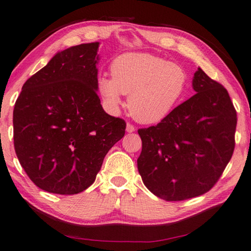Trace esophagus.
Wrapping results in <instances>:
<instances>
[{
	"label": "esophagus",
	"instance_id": "obj_1",
	"mask_svg": "<svg viewBox=\"0 0 251 251\" xmlns=\"http://www.w3.org/2000/svg\"><path fill=\"white\" fill-rule=\"evenodd\" d=\"M135 131V126H133V125H131V124H126V132L127 133H132V132H134Z\"/></svg>",
	"mask_w": 251,
	"mask_h": 251
}]
</instances>
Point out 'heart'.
Listing matches in <instances>:
<instances>
[{
  "label": "heart",
  "instance_id": "b5f03b06",
  "mask_svg": "<svg viewBox=\"0 0 251 251\" xmlns=\"http://www.w3.org/2000/svg\"><path fill=\"white\" fill-rule=\"evenodd\" d=\"M112 76L100 75L97 90L107 109L116 111L124 94L133 118L141 124L160 122L180 104L187 74L178 65L148 53H126L110 66Z\"/></svg>",
  "mask_w": 251,
  "mask_h": 251
}]
</instances>
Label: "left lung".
I'll return each instance as SVG.
<instances>
[{"label":"left lung","mask_w":251,"mask_h":251,"mask_svg":"<svg viewBox=\"0 0 251 251\" xmlns=\"http://www.w3.org/2000/svg\"><path fill=\"white\" fill-rule=\"evenodd\" d=\"M196 94L155 126L140 129L137 169L154 195L168 201L211 190L231 160L237 117L227 91L198 68Z\"/></svg>","instance_id":"1"}]
</instances>
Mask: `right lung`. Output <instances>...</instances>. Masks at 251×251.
<instances>
[{"label":"right lung","mask_w":251,"mask_h":251,"mask_svg":"<svg viewBox=\"0 0 251 251\" xmlns=\"http://www.w3.org/2000/svg\"><path fill=\"white\" fill-rule=\"evenodd\" d=\"M100 42L56 53L25 81L13 114L20 165L45 192L75 195L95 181L126 122L106 114L97 95Z\"/></svg>","instance_id":"1"}]
</instances>
